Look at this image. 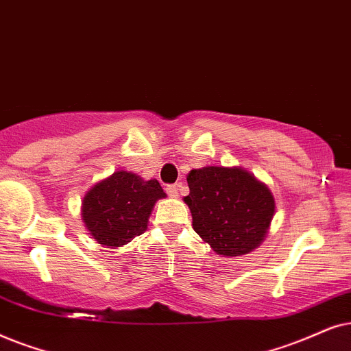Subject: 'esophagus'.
Returning <instances> with one entry per match:
<instances>
[{
	"label": "esophagus",
	"mask_w": 351,
	"mask_h": 351,
	"mask_svg": "<svg viewBox=\"0 0 351 351\" xmlns=\"http://www.w3.org/2000/svg\"><path fill=\"white\" fill-rule=\"evenodd\" d=\"M180 189H181V183L168 184V186H167V194L170 195V197H178Z\"/></svg>",
	"instance_id": "1"
}]
</instances>
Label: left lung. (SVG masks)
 Listing matches in <instances>:
<instances>
[{
	"label": "left lung",
	"instance_id": "1",
	"mask_svg": "<svg viewBox=\"0 0 351 351\" xmlns=\"http://www.w3.org/2000/svg\"><path fill=\"white\" fill-rule=\"evenodd\" d=\"M184 202L193 228L219 255L241 256L265 239L274 199L263 183L242 168L204 167L188 175Z\"/></svg>",
	"mask_w": 351,
	"mask_h": 351
}]
</instances>
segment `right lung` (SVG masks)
<instances>
[{
    "label": "right lung",
    "mask_w": 351,
    "mask_h": 351,
    "mask_svg": "<svg viewBox=\"0 0 351 351\" xmlns=\"http://www.w3.org/2000/svg\"><path fill=\"white\" fill-rule=\"evenodd\" d=\"M165 197L157 180L144 181L128 171H115L83 199V221L93 237L109 249L128 244L147 228L154 204Z\"/></svg>",
    "instance_id": "add662e5"
}]
</instances>
